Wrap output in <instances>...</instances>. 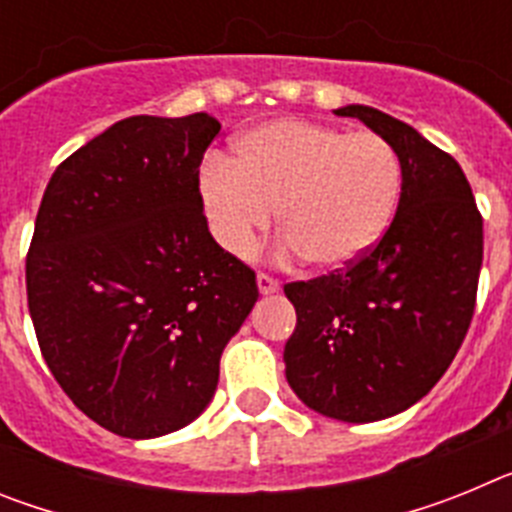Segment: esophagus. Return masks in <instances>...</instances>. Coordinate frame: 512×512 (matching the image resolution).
I'll list each match as a JSON object with an SVG mask.
<instances>
[{"label": "esophagus", "instance_id": "34e87169", "mask_svg": "<svg viewBox=\"0 0 512 512\" xmlns=\"http://www.w3.org/2000/svg\"><path fill=\"white\" fill-rule=\"evenodd\" d=\"M256 282H259L261 295H274V292H279V282L271 277V274H264V271H261L259 277H256Z\"/></svg>", "mask_w": 512, "mask_h": 512}]
</instances>
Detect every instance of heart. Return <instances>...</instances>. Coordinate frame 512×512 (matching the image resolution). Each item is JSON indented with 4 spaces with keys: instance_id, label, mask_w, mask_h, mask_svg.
<instances>
[{
    "instance_id": "b5f03b06",
    "label": "heart",
    "mask_w": 512,
    "mask_h": 512,
    "mask_svg": "<svg viewBox=\"0 0 512 512\" xmlns=\"http://www.w3.org/2000/svg\"><path fill=\"white\" fill-rule=\"evenodd\" d=\"M402 182V158L384 135L282 117L241 135L233 161L205 158L200 202L215 241L233 256L253 253L279 215L284 248L333 271L382 241Z\"/></svg>"
}]
</instances>
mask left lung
<instances>
[{
	"instance_id": "left-lung-1",
	"label": "left lung",
	"mask_w": 512,
	"mask_h": 512,
	"mask_svg": "<svg viewBox=\"0 0 512 512\" xmlns=\"http://www.w3.org/2000/svg\"><path fill=\"white\" fill-rule=\"evenodd\" d=\"M402 158V197L364 259L284 284L297 325L284 346L287 382L307 408L348 423L408 410L459 351L477 305L482 215L454 156L408 122L348 104Z\"/></svg>"
}]
</instances>
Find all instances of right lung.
Wrapping results in <instances>:
<instances>
[{
    "mask_svg": "<svg viewBox=\"0 0 512 512\" xmlns=\"http://www.w3.org/2000/svg\"><path fill=\"white\" fill-rule=\"evenodd\" d=\"M220 122L135 115L71 153L45 187L25 261L40 354L81 413L125 438L192 423L259 300L220 248L200 164Z\"/></svg>",
    "mask_w": 512,
    "mask_h": 512,
    "instance_id": "add662e5",
    "label": "right lung"
}]
</instances>
